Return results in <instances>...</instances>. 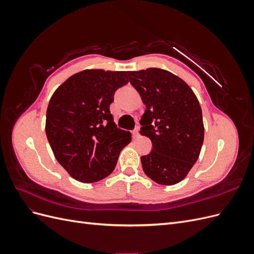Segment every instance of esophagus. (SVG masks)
I'll return each mask as SVG.
<instances>
[{
    "label": "esophagus",
    "mask_w": 254,
    "mask_h": 254,
    "mask_svg": "<svg viewBox=\"0 0 254 254\" xmlns=\"http://www.w3.org/2000/svg\"><path fill=\"white\" fill-rule=\"evenodd\" d=\"M132 137L133 139H137V137H139V127H136L132 131Z\"/></svg>",
    "instance_id": "34e87169"
}]
</instances>
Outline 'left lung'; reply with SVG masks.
<instances>
[{
	"label": "left lung",
	"instance_id": "1",
	"mask_svg": "<svg viewBox=\"0 0 254 254\" xmlns=\"http://www.w3.org/2000/svg\"><path fill=\"white\" fill-rule=\"evenodd\" d=\"M127 74L146 106L140 133L152 143L150 153L141 157L143 171L162 186L179 183L202 147L204 127L198 99L186 81L162 68Z\"/></svg>",
	"mask_w": 254,
	"mask_h": 254
}]
</instances>
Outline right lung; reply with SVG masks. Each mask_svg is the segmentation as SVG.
I'll list each match as a JSON object with an SVG mask.
<instances>
[{
	"instance_id": "right-lung-1",
	"label": "right lung",
	"mask_w": 254,
	"mask_h": 254,
	"mask_svg": "<svg viewBox=\"0 0 254 254\" xmlns=\"http://www.w3.org/2000/svg\"><path fill=\"white\" fill-rule=\"evenodd\" d=\"M127 72L83 70L52 95L45 132L56 160L75 180L93 183L108 177L131 133L119 129L110 104L128 83Z\"/></svg>"
}]
</instances>
